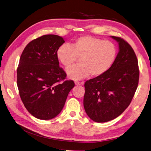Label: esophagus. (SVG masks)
<instances>
[{
    "label": "esophagus",
    "mask_w": 151,
    "mask_h": 151,
    "mask_svg": "<svg viewBox=\"0 0 151 151\" xmlns=\"http://www.w3.org/2000/svg\"><path fill=\"white\" fill-rule=\"evenodd\" d=\"M75 84L76 85H81V84H82V83H80V82H79V81H75Z\"/></svg>",
    "instance_id": "1"
}]
</instances>
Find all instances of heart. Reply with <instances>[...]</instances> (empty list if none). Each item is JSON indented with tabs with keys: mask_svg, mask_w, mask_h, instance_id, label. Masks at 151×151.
I'll use <instances>...</instances> for the list:
<instances>
[{
	"mask_svg": "<svg viewBox=\"0 0 151 151\" xmlns=\"http://www.w3.org/2000/svg\"><path fill=\"white\" fill-rule=\"evenodd\" d=\"M117 55V48L111 41L103 40L91 36L76 40L71 46L63 44L59 47L57 57L65 67H69L80 58V64L67 69L69 78L79 80L90 74L98 77L109 70Z\"/></svg>",
	"mask_w": 151,
	"mask_h": 151,
	"instance_id": "heart-1",
	"label": "heart"
}]
</instances>
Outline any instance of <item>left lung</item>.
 I'll return each instance as SVG.
<instances>
[{
	"label": "left lung",
	"instance_id": "8db88e82",
	"mask_svg": "<svg viewBox=\"0 0 151 151\" xmlns=\"http://www.w3.org/2000/svg\"><path fill=\"white\" fill-rule=\"evenodd\" d=\"M111 37L119 45L113 64L105 74L84 84V109L91 120L98 123L115 119L125 110L139 79L138 60L133 48L123 39Z\"/></svg>",
	"mask_w": 151,
	"mask_h": 151
}]
</instances>
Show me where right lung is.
<instances>
[{
    "mask_svg": "<svg viewBox=\"0 0 151 151\" xmlns=\"http://www.w3.org/2000/svg\"><path fill=\"white\" fill-rule=\"evenodd\" d=\"M61 36L46 35L29 42L22 52L17 69V84L25 108L33 116L50 120L60 113L75 84L63 81L66 73L59 67L58 48Z\"/></svg>",
    "mask_w": 151,
    "mask_h": 151,
    "instance_id": "right-lung-1",
    "label": "right lung"
}]
</instances>
